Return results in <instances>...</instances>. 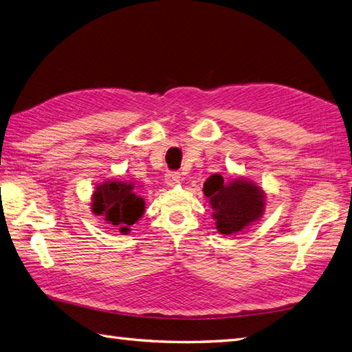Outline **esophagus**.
I'll return each instance as SVG.
<instances>
[{"mask_svg":"<svg viewBox=\"0 0 352 352\" xmlns=\"http://www.w3.org/2000/svg\"><path fill=\"white\" fill-rule=\"evenodd\" d=\"M164 180H166V183H168V184H170V186L177 184L178 182H180V172H177V170H170V172H168L166 177H164Z\"/></svg>","mask_w":352,"mask_h":352,"instance_id":"34e87169","label":"esophagus"}]
</instances>
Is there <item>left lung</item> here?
<instances>
[{"label":"left lung","mask_w":352,"mask_h":352,"mask_svg":"<svg viewBox=\"0 0 352 352\" xmlns=\"http://www.w3.org/2000/svg\"><path fill=\"white\" fill-rule=\"evenodd\" d=\"M203 192L213 208L214 226L221 234L241 233L265 212V192L245 178L226 183L222 175L214 174L206 180Z\"/></svg>","instance_id":"left-lung-1"}]
</instances>
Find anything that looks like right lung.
<instances>
[{
  "instance_id": "1",
  "label": "right lung",
  "mask_w": 352,
  "mask_h": 352,
  "mask_svg": "<svg viewBox=\"0 0 352 352\" xmlns=\"http://www.w3.org/2000/svg\"><path fill=\"white\" fill-rule=\"evenodd\" d=\"M94 214L104 216V221L122 234L130 233V227L145 212V201L134 190L133 183L107 180L96 186L92 195Z\"/></svg>"
}]
</instances>
